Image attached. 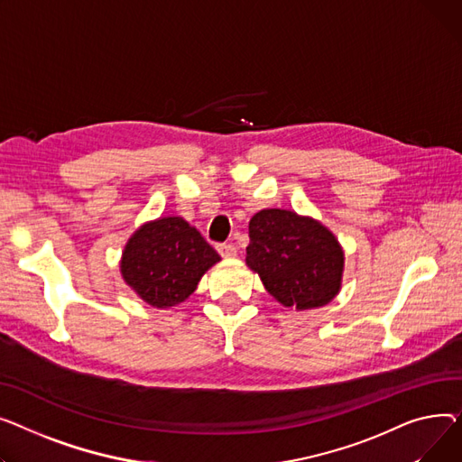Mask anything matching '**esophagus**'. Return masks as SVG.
<instances>
[{
  "label": "esophagus",
  "mask_w": 462,
  "mask_h": 462,
  "mask_svg": "<svg viewBox=\"0 0 462 462\" xmlns=\"http://www.w3.org/2000/svg\"><path fill=\"white\" fill-rule=\"evenodd\" d=\"M216 250H218V254L224 259H231V257L236 255V248L233 246V244H218V246H216Z\"/></svg>",
  "instance_id": "obj_1"
}]
</instances>
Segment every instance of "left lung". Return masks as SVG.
I'll use <instances>...</instances> for the list:
<instances>
[{"instance_id":"8db88e82","label":"left lung","mask_w":462,"mask_h":462,"mask_svg":"<svg viewBox=\"0 0 462 462\" xmlns=\"http://www.w3.org/2000/svg\"><path fill=\"white\" fill-rule=\"evenodd\" d=\"M246 263L264 289L285 308L328 304L341 287L343 250L337 238L313 218L266 208L250 220Z\"/></svg>"}]
</instances>
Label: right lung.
Instances as JSON below:
<instances>
[{"instance_id":"1","label":"right lung","mask_w":462,"mask_h":462,"mask_svg":"<svg viewBox=\"0 0 462 462\" xmlns=\"http://www.w3.org/2000/svg\"><path fill=\"white\" fill-rule=\"evenodd\" d=\"M220 255L177 216L145 224L123 252L125 282L154 308H171L192 294Z\"/></svg>"}]
</instances>
